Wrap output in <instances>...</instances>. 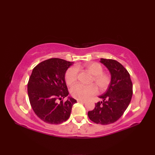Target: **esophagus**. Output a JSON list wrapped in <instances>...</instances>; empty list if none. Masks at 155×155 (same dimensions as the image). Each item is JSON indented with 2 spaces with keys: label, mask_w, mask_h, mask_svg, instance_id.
<instances>
[{
  "label": "esophagus",
  "mask_w": 155,
  "mask_h": 155,
  "mask_svg": "<svg viewBox=\"0 0 155 155\" xmlns=\"http://www.w3.org/2000/svg\"><path fill=\"white\" fill-rule=\"evenodd\" d=\"M77 102H78V103H86V101H83V100H80V99H78Z\"/></svg>",
  "instance_id": "obj_1"
}]
</instances>
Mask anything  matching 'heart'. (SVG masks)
Masks as SVG:
<instances>
[{
	"label": "heart",
	"mask_w": 155,
	"mask_h": 155,
	"mask_svg": "<svg viewBox=\"0 0 155 155\" xmlns=\"http://www.w3.org/2000/svg\"><path fill=\"white\" fill-rule=\"evenodd\" d=\"M84 67L93 74L91 83H95L100 91H104L109 87L111 83V78L108 74L103 72V67L98 62H88L84 64ZM80 66L71 67L65 73V82L68 85H72L78 78V70ZM97 87L94 84L84 85L77 84L72 87L71 93L72 97L80 100H87L97 93Z\"/></svg>",
	"instance_id": "obj_1"
}]
</instances>
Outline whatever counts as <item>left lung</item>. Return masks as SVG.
I'll list each match as a JSON object with an SVG mask.
<instances>
[{
    "label": "left lung",
    "mask_w": 155,
    "mask_h": 155,
    "mask_svg": "<svg viewBox=\"0 0 155 155\" xmlns=\"http://www.w3.org/2000/svg\"><path fill=\"white\" fill-rule=\"evenodd\" d=\"M101 62L110 72L111 83L106 93L99 97L103 101L95 103L88 116L94 123L106 125L116 122L124 114L132 98L133 83L128 72L120 62L106 58H101Z\"/></svg>",
    "instance_id": "left-lung-1"
}]
</instances>
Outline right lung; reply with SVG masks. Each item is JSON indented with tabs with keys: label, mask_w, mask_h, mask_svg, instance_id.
<instances>
[{
	"label": "right lung",
	"mask_w": 155,
	"mask_h": 155,
	"mask_svg": "<svg viewBox=\"0 0 155 155\" xmlns=\"http://www.w3.org/2000/svg\"><path fill=\"white\" fill-rule=\"evenodd\" d=\"M71 62L52 58L40 62L32 70L28 82V95L32 110L48 124H58L67 120L77 101L69 98L64 81Z\"/></svg>",
	"instance_id": "obj_1"
}]
</instances>
